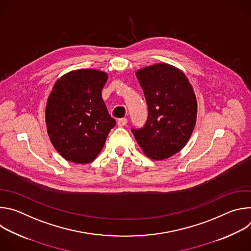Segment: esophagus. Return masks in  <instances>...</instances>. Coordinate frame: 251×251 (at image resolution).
Returning a JSON list of instances; mask_svg holds the SVG:
<instances>
[{
  "label": "esophagus",
  "instance_id": "1",
  "mask_svg": "<svg viewBox=\"0 0 251 251\" xmlns=\"http://www.w3.org/2000/svg\"><path fill=\"white\" fill-rule=\"evenodd\" d=\"M127 122H128L127 118H121V119H119V120L117 121V125L120 126V127H122V126H125V125L127 124Z\"/></svg>",
  "mask_w": 251,
  "mask_h": 251
}]
</instances>
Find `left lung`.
<instances>
[{
    "label": "left lung",
    "mask_w": 251,
    "mask_h": 251,
    "mask_svg": "<svg viewBox=\"0 0 251 251\" xmlns=\"http://www.w3.org/2000/svg\"><path fill=\"white\" fill-rule=\"evenodd\" d=\"M144 91L148 119L132 133L143 152L153 160H164L180 152L194 131L198 103L188 77L181 69L157 63L137 70Z\"/></svg>",
    "instance_id": "1"
}]
</instances>
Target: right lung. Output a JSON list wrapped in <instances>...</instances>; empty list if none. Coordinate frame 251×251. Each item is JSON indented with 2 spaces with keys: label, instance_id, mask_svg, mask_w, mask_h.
Instances as JSON below:
<instances>
[{
  "label": "right lung",
  "instance_id": "obj_1",
  "mask_svg": "<svg viewBox=\"0 0 251 251\" xmlns=\"http://www.w3.org/2000/svg\"><path fill=\"white\" fill-rule=\"evenodd\" d=\"M107 78L104 71L77 69L62 75L52 87L46 107L48 134L69 162H92L116 125L101 95Z\"/></svg>",
  "mask_w": 251,
  "mask_h": 251
}]
</instances>
